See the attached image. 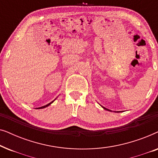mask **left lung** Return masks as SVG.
I'll return each mask as SVG.
<instances>
[{
  "label": "left lung",
  "instance_id": "1",
  "mask_svg": "<svg viewBox=\"0 0 158 158\" xmlns=\"http://www.w3.org/2000/svg\"><path fill=\"white\" fill-rule=\"evenodd\" d=\"M103 107V106H102ZM103 109H106V110H108V111H109V109H106V108H104V107H103Z\"/></svg>",
  "mask_w": 158,
  "mask_h": 158
}]
</instances>
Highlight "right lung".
<instances>
[{"instance_id": "add662e5", "label": "right lung", "mask_w": 158, "mask_h": 158, "mask_svg": "<svg viewBox=\"0 0 158 158\" xmlns=\"http://www.w3.org/2000/svg\"><path fill=\"white\" fill-rule=\"evenodd\" d=\"M54 101H55V100H54ZM52 101V102H50V103H48V104H47V105H45V106H42V107L37 108V109H44V108H46V107H47V106H49V105H50L52 103H53V101Z\"/></svg>"}]
</instances>
